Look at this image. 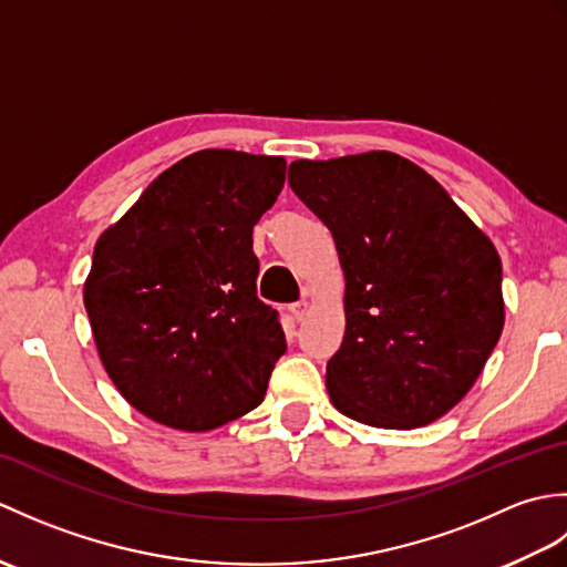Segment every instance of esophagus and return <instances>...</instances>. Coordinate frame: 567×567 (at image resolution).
I'll use <instances>...</instances> for the list:
<instances>
[{
  "label": "esophagus",
  "instance_id": "esophagus-1",
  "mask_svg": "<svg viewBox=\"0 0 567 567\" xmlns=\"http://www.w3.org/2000/svg\"><path fill=\"white\" fill-rule=\"evenodd\" d=\"M290 311H292V319L299 323V321H305V317H307V302H295L292 307H290Z\"/></svg>",
  "mask_w": 567,
  "mask_h": 567
}]
</instances>
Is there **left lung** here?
Segmentation results:
<instances>
[{
	"label": "left lung",
	"instance_id": "1",
	"mask_svg": "<svg viewBox=\"0 0 567 567\" xmlns=\"http://www.w3.org/2000/svg\"><path fill=\"white\" fill-rule=\"evenodd\" d=\"M290 187L329 226L346 280L333 406L416 429L463 400L504 327L502 260L436 179L390 151L295 161Z\"/></svg>",
	"mask_w": 567,
	"mask_h": 567
}]
</instances>
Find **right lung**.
<instances>
[{
  "instance_id": "add662e5",
  "label": "right lung",
  "mask_w": 567,
  "mask_h": 567,
  "mask_svg": "<svg viewBox=\"0 0 567 567\" xmlns=\"http://www.w3.org/2000/svg\"><path fill=\"white\" fill-rule=\"evenodd\" d=\"M285 167L280 155L197 151L100 236L84 309L106 375L143 416L212 431L262 402L287 343L256 295L252 226Z\"/></svg>"
}]
</instances>
